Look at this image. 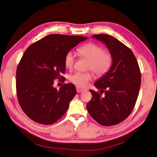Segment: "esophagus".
I'll return each mask as SVG.
<instances>
[{"label": "esophagus", "instance_id": "obj_1", "mask_svg": "<svg viewBox=\"0 0 157 157\" xmlns=\"http://www.w3.org/2000/svg\"><path fill=\"white\" fill-rule=\"evenodd\" d=\"M76 90L78 92H84L86 90V89L84 88H79L78 86H77L76 87Z\"/></svg>", "mask_w": 157, "mask_h": 157}]
</instances>
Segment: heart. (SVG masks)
Returning a JSON list of instances; mask_svg holds the SVG:
<instances>
[{
  "instance_id": "obj_1",
  "label": "heart",
  "mask_w": 157,
  "mask_h": 157,
  "mask_svg": "<svg viewBox=\"0 0 157 157\" xmlns=\"http://www.w3.org/2000/svg\"><path fill=\"white\" fill-rule=\"evenodd\" d=\"M78 52L83 57L90 60L88 69H91L98 76H102L107 73L112 65V55L109 52L105 51L101 46L94 43H88L81 46L78 49ZM74 63V53L69 51L65 56V65L67 68L71 69ZM92 79V73L81 72H76L69 78L72 83L82 87L87 86Z\"/></svg>"
}]
</instances>
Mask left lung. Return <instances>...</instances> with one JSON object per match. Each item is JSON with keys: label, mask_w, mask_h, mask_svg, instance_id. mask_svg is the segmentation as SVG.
<instances>
[{"label": "left lung", "mask_w": 157, "mask_h": 157, "mask_svg": "<svg viewBox=\"0 0 157 157\" xmlns=\"http://www.w3.org/2000/svg\"><path fill=\"white\" fill-rule=\"evenodd\" d=\"M105 44L112 55L108 72L94 83L100 92L90 90L92 98L86 107L92 117L105 126L114 125L128 117L134 109L141 84V73L133 52L113 36H92Z\"/></svg>", "instance_id": "obj_1"}]
</instances>
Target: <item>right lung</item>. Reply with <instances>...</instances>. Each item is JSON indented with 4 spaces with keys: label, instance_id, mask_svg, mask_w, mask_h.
<instances>
[{
    "label": "right lung",
    "instance_id": "1",
    "mask_svg": "<svg viewBox=\"0 0 157 157\" xmlns=\"http://www.w3.org/2000/svg\"><path fill=\"white\" fill-rule=\"evenodd\" d=\"M86 39L81 36L51 34L24 52L17 69V94L20 106L33 121L52 124L67 111L76 94L75 86L65 84L57 90L53 84L65 71L67 53Z\"/></svg>",
    "mask_w": 157,
    "mask_h": 157
}]
</instances>
